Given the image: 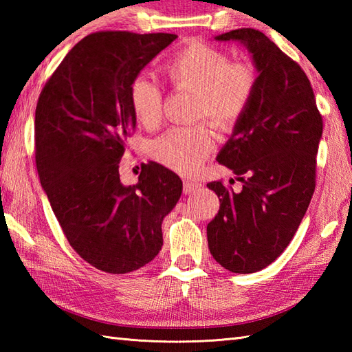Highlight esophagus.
<instances>
[{"instance_id":"34e87169","label":"esophagus","mask_w":352,"mask_h":352,"mask_svg":"<svg viewBox=\"0 0 352 352\" xmlns=\"http://www.w3.org/2000/svg\"><path fill=\"white\" fill-rule=\"evenodd\" d=\"M199 188H203V183L193 182V180H184L183 182V192L184 193H192V192H195Z\"/></svg>"}]
</instances>
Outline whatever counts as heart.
<instances>
[{
    "mask_svg": "<svg viewBox=\"0 0 352 352\" xmlns=\"http://www.w3.org/2000/svg\"><path fill=\"white\" fill-rule=\"evenodd\" d=\"M162 76L177 92H197V119H210L228 130L248 111L257 87L251 65L230 62L226 52L203 42H190L162 66ZM129 102L136 121L155 129L162 121L163 91L155 81L138 77L129 89ZM213 134L206 124L174 126L155 139L151 153L160 163L182 174H195L212 153Z\"/></svg>",
    "mask_w": 352,
    "mask_h": 352,
    "instance_id": "obj_1",
    "label": "heart"
}]
</instances>
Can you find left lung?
Instances as JSON below:
<instances>
[{"mask_svg": "<svg viewBox=\"0 0 352 352\" xmlns=\"http://www.w3.org/2000/svg\"><path fill=\"white\" fill-rule=\"evenodd\" d=\"M216 41L242 42L258 77L248 111L216 157L242 189L207 184L221 203L207 226L208 250L230 272L252 274L280 257L307 212L324 122L305 72L269 37L237 28Z\"/></svg>", "mask_w": 352, "mask_h": 352, "instance_id": "8db88e82", "label": "left lung"}]
</instances>
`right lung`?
<instances>
[{"instance_id":"add662e5","label":"right lung","mask_w":352,"mask_h":352,"mask_svg":"<svg viewBox=\"0 0 352 352\" xmlns=\"http://www.w3.org/2000/svg\"><path fill=\"white\" fill-rule=\"evenodd\" d=\"M175 34L96 32L74 47L45 83L36 106V168L63 234L89 265L129 274L163 245L162 221L183 183L163 164H142L124 186L119 162L136 129L129 89Z\"/></svg>"}]
</instances>
